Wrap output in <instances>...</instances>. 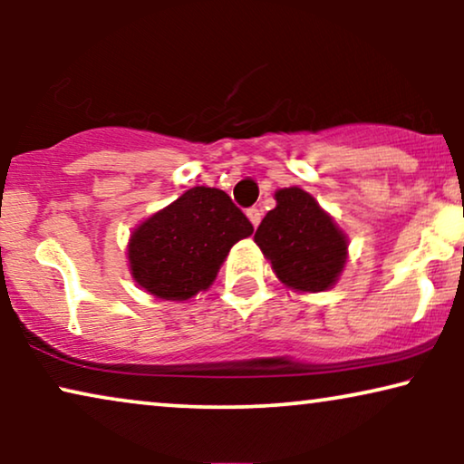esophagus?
<instances>
[{
  "mask_svg": "<svg viewBox=\"0 0 464 464\" xmlns=\"http://www.w3.org/2000/svg\"><path fill=\"white\" fill-rule=\"evenodd\" d=\"M246 218H249V221L253 224V227H257V226H259V221H262V213H259V208L251 207V208H246Z\"/></svg>",
  "mask_w": 464,
  "mask_h": 464,
  "instance_id": "1",
  "label": "esophagus"
}]
</instances>
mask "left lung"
<instances>
[{
  "label": "left lung",
  "instance_id": "8db88e82",
  "mask_svg": "<svg viewBox=\"0 0 464 464\" xmlns=\"http://www.w3.org/2000/svg\"><path fill=\"white\" fill-rule=\"evenodd\" d=\"M276 207L266 213L256 243L278 281L300 294L332 289L348 259V237L332 215L302 188L275 192Z\"/></svg>",
  "mask_w": 464,
  "mask_h": 464
}]
</instances>
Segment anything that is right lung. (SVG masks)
<instances>
[{"mask_svg":"<svg viewBox=\"0 0 464 464\" xmlns=\"http://www.w3.org/2000/svg\"><path fill=\"white\" fill-rule=\"evenodd\" d=\"M251 234L224 189L189 188L130 232L129 270L150 295L186 302L211 287L232 246Z\"/></svg>","mask_w":464,"mask_h":464,"instance_id":"add662e5","label":"right lung"}]
</instances>
